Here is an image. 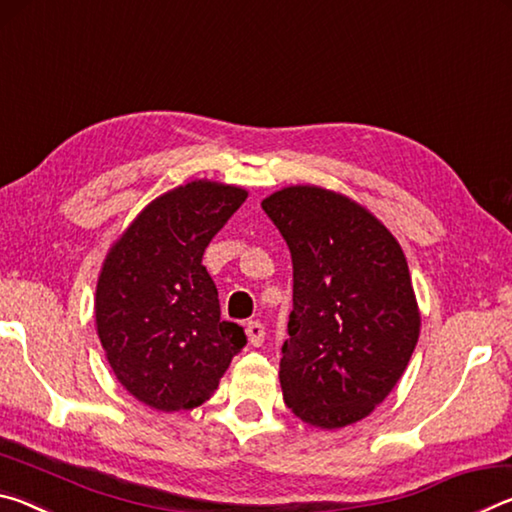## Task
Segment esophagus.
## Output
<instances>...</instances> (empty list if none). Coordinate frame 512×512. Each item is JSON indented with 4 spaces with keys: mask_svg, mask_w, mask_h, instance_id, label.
Instances as JSON below:
<instances>
[{
    "mask_svg": "<svg viewBox=\"0 0 512 512\" xmlns=\"http://www.w3.org/2000/svg\"><path fill=\"white\" fill-rule=\"evenodd\" d=\"M246 334H248L250 345H255V348H259V345L264 343L266 329H264L262 323H259V320H250V323L246 325Z\"/></svg>",
    "mask_w": 512,
    "mask_h": 512,
    "instance_id": "obj_1",
    "label": "esophagus"
}]
</instances>
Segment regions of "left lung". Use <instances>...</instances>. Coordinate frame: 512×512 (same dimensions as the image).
<instances>
[{
    "label": "left lung",
    "mask_w": 512,
    "mask_h": 512,
    "mask_svg": "<svg viewBox=\"0 0 512 512\" xmlns=\"http://www.w3.org/2000/svg\"><path fill=\"white\" fill-rule=\"evenodd\" d=\"M262 210L293 264L284 402L320 429L366 418L393 391L420 336L402 248L361 205L320 187H287Z\"/></svg>",
    "instance_id": "8db88e82"
}]
</instances>
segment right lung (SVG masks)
Instances as JSON below:
<instances>
[{
  "instance_id": "add662e5",
  "label": "right lung",
  "mask_w": 512,
  "mask_h": 512,
  "mask_svg": "<svg viewBox=\"0 0 512 512\" xmlns=\"http://www.w3.org/2000/svg\"><path fill=\"white\" fill-rule=\"evenodd\" d=\"M241 187L194 180L137 216L110 248L97 284V332L110 368L137 400L180 411L210 400L244 327L221 320L203 253L241 203Z\"/></svg>"
}]
</instances>
